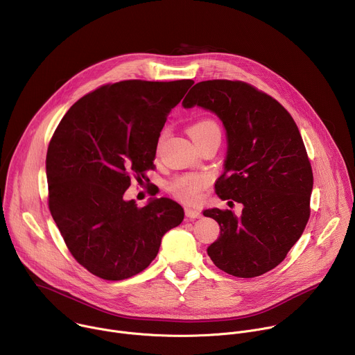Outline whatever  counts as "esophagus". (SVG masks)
I'll list each match as a JSON object with an SVG mask.
<instances>
[{"mask_svg":"<svg viewBox=\"0 0 355 355\" xmlns=\"http://www.w3.org/2000/svg\"><path fill=\"white\" fill-rule=\"evenodd\" d=\"M185 216H187L188 219H198V218H200L202 215H200V212L196 211V209L185 208Z\"/></svg>","mask_w":355,"mask_h":355,"instance_id":"1","label":"esophagus"}]
</instances>
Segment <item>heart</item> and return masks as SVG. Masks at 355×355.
<instances>
[{"mask_svg": "<svg viewBox=\"0 0 355 355\" xmlns=\"http://www.w3.org/2000/svg\"><path fill=\"white\" fill-rule=\"evenodd\" d=\"M214 132H220V130H219V126L211 119L198 121L189 128V135L193 141H198L202 137H205ZM207 184H208V178L205 175L187 174V175H180L174 178L170 182L168 189L181 202H185V204H196V202L200 199L202 189L207 187Z\"/></svg>", "mask_w": 355, "mask_h": 355, "instance_id": "obj_1", "label": "heart"}]
</instances>
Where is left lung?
Wrapping results in <instances>:
<instances>
[{
	"label": "left lung",
	"instance_id": "1",
	"mask_svg": "<svg viewBox=\"0 0 355 355\" xmlns=\"http://www.w3.org/2000/svg\"><path fill=\"white\" fill-rule=\"evenodd\" d=\"M182 107H200L222 121L227 151L215 188L220 199L243 205L240 216L204 211L220 226L208 256L239 278L268 272L286 257L311 215L313 174L295 121L277 99L241 81H200Z\"/></svg>",
	"mask_w": 355,
	"mask_h": 355
}]
</instances>
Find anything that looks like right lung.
<instances>
[{
    "label": "right lung",
    "mask_w": 355,
    "mask_h": 355,
    "mask_svg": "<svg viewBox=\"0 0 355 355\" xmlns=\"http://www.w3.org/2000/svg\"><path fill=\"white\" fill-rule=\"evenodd\" d=\"M192 80H128L101 87L67 111L46 156L49 209L73 257L121 281L153 261L163 236L184 219L170 198L137 208L130 177L153 170L160 132Z\"/></svg>",
    "instance_id": "add662e5"
}]
</instances>
